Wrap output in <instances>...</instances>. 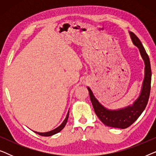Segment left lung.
<instances>
[{"mask_svg":"<svg viewBox=\"0 0 156 156\" xmlns=\"http://www.w3.org/2000/svg\"><path fill=\"white\" fill-rule=\"evenodd\" d=\"M129 33L133 44L139 49L145 62V76L141 92L138 99L131 106L118 110H108L98 101L89 87H87L94 109L101 122L107 126L122 129H126L135 122L146 108L150 96L151 84V68L148 55L137 36L132 32Z\"/></svg>","mask_w":156,"mask_h":156,"instance_id":"1","label":"left lung"}]
</instances>
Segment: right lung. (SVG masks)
Listing matches in <instances>:
<instances>
[{"mask_svg": "<svg viewBox=\"0 0 156 156\" xmlns=\"http://www.w3.org/2000/svg\"><path fill=\"white\" fill-rule=\"evenodd\" d=\"M68 117H69V112H68L67 114V116H66V118H65V120H64L62 123V124H61L60 126H59L56 128V129H55L52 130V131L46 132V133H39V132H36V131H35V132L36 133H37L38 135L42 136H50L54 135V134H56V133H59V132L61 131L62 130V129H64V127L65 126L66 123H67Z\"/></svg>", "mask_w": 156, "mask_h": 156, "instance_id": "1", "label": "right lung"}]
</instances>
